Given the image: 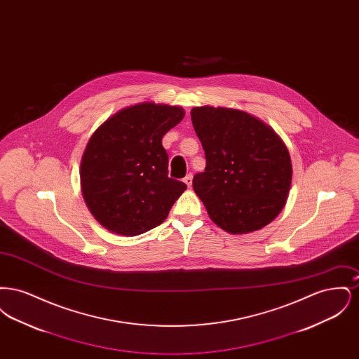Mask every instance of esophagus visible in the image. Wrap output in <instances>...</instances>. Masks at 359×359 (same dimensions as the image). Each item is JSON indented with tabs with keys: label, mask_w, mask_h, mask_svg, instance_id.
<instances>
[{
	"label": "esophagus",
	"mask_w": 359,
	"mask_h": 359,
	"mask_svg": "<svg viewBox=\"0 0 359 359\" xmlns=\"http://www.w3.org/2000/svg\"><path fill=\"white\" fill-rule=\"evenodd\" d=\"M183 182L187 184V187H191L192 186V175L188 173L187 176L183 179Z\"/></svg>",
	"instance_id": "esophagus-1"
}]
</instances>
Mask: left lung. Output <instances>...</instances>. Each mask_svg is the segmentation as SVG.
Here are the masks:
<instances>
[{"instance_id": "left-lung-1", "label": "left lung", "mask_w": 359, "mask_h": 359, "mask_svg": "<svg viewBox=\"0 0 359 359\" xmlns=\"http://www.w3.org/2000/svg\"><path fill=\"white\" fill-rule=\"evenodd\" d=\"M191 120L205 154L192 180L211 221L230 234L259 230L281 212L290 194L292 163L284 141L255 116L199 106Z\"/></svg>"}]
</instances>
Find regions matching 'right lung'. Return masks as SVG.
<instances>
[{"instance_id": "add662e5", "label": "right lung", "mask_w": 359, "mask_h": 359, "mask_svg": "<svg viewBox=\"0 0 359 359\" xmlns=\"http://www.w3.org/2000/svg\"><path fill=\"white\" fill-rule=\"evenodd\" d=\"M184 110L142 102L121 109L90 137L81 161L86 205L104 229L135 237L167 219L187 186L168 177L163 136Z\"/></svg>"}]
</instances>
